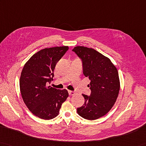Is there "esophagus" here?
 Returning a JSON list of instances; mask_svg holds the SVG:
<instances>
[{"label": "esophagus", "instance_id": "34e87169", "mask_svg": "<svg viewBox=\"0 0 146 146\" xmlns=\"http://www.w3.org/2000/svg\"><path fill=\"white\" fill-rule=\"evenodd\" d=\"M68 93H69V94L70 96H73V95H74V94H76V93L74 92V91H68Z\"/></svg>", "mask_w": 146, "mask_h": 146}]
</instances>
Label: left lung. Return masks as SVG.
I'll use <instances>...</instances> for the list:
<instances>
[{
  "label": "left lung",
  "mask_w": 146,
  "mask_h": 146,
  "mask_svg": "<svg viewBox=\"0 0 146 146\" xmlns=\"http://www.w3.org/2000/svg\"><path fill=\"white\" fill-rule=\"evenodd\" d=\"M73 52L82 60L83 73L90 80V96L83 94L84 103L77 108L80 116L95 120L109 112L117 100L120 89L117 68L110 58L93 48L75 46Z\"/></svg>",
  "instance_id": "obj_1"
}]
</instances>
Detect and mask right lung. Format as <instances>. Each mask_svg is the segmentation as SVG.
I'll list each match as a JSON object with an SVG mask.
<instances>
[{"mask_svg": "<svg viewBox=\"0 0 146 146\" xmlns=\"http://www.w3.org/2000/svg\"><path fill=\"white\" fill-rule=\"evenodd\" d=\"M68 48L63 46L40 50L22 69L20 78L22 99L29 110L41 119L49 120L57 116L62 103L68 97L66 90L48 86L53 81L57 62Z\"/></svg>", "mask_w": 146, "mask_h": 146, "instance_id": "obj_1", "label": "right lung"}]
</instances>
